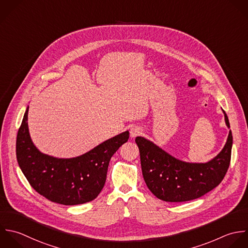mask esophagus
<instances>
[{"mask_svg": "<svg viewBox=\"0 0 248 248\" xmlns=\"http://www.w3.org/2000/svg\"><path fill=\"white\" fill-rule=\"evenodd\" d=\"M142 132H143V129H142L140 126L134 125V126H132V127L130 128V136H131L132 138H135L136 136L142 134Z\"/></svg>", "mask_w": 248, "mask_h": 248, "instance_id": "1", "label": "esophagus"}]
</instances>
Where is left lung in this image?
<instances>
[{
  "instance_id": "8db88e82",
  "label": "left lung",
  "mask_w": 248,
  "mask_h": 248,
  "mask_svg": "<svg viewBox=\"0 0 248 248\" xmlns=\"http://www.w3.org/2000/svg\"><path fill=\"white\" fill-rule=\"evenodd\" d=\"M222 111L230 128L228 117ZM135 142L143 177L152 193L165 202H186L205 195L222 182L230 165L233 136L230 130L222 151L206 163L182 161L141 136Z\"/></svg>"
}]
</instances>
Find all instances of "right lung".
<instances>
[{"label":"right lung","instance_id":"add662e5","mask_svg":"<svg viewBox=\"0 0 248 248\" xmlns=\"http://www.w3.org/2000/svg\"><path fill=\"white\" fill-rule=\"evenodd\" d=\"M28 111L29 107L17 133L16 157L31 187L46 199L65 206L95 199L105 185L111 157L127 142L129 132L110 138L82 155L58 158L42 154L33 145L29 133Z\"/></svg>","mask_w":248,"mask_h":248}]
</instances>
